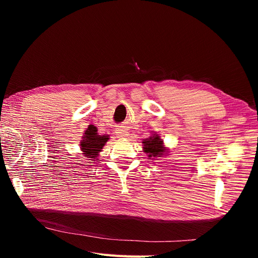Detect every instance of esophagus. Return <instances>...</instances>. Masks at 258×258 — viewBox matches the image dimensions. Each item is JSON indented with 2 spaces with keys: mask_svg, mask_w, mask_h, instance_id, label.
Instances as JSON below:
<instances>
[{
  "mask_svg": "<svg viewBox=\"0 0 258 258\" xmlns=\"http://www.w3.org/2000/svg\"><path fill=\"white\" fill-rule=\"evenodd\" d=\"M116 134L119 138H126L128 136V131L126 129H123V128L120 127V128L116 130Z\"/></svg>",
  "mask_w": 258,
  "mask_h": 258,
  "instance_id": "esophagus-1",
  "label": "esophagus"
}]
</instances>
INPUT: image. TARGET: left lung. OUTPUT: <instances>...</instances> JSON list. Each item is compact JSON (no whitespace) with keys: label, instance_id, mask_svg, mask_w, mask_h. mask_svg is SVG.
Wrapping results in <instances>:
<instances>
[{"label":"left lung","instance_id":"left-lung-1","mask_svg":"<svg viewBox=\"0 0 258 258\" xmlns=\"http://www.w3.org/2000/svg\"><path fill=\"white\" fill-rule=\"evenodd\" d=\"M144 144V152L148 154V157H157V156L162 155L165 148L162 146V141L159 136H153L143 141Z\"/></svg>","mask_w":258,"mask_h":258}]
</instances>
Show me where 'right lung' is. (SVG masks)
<instances>
[{"label": "right lung", "mask_w": 258, "mask_h": 258, "mask_svg": "<svg viewBox=\"0 0 258 258\" xmlns=\"http://www.w3.org/2000/svg\"><path fill=\"white\" fill-rule=\"evenodd\" d=\"M108 136H99L98 130L95 126H89L85 131L83 141L81 142V148L85 155V157L92 158L95 160L99 152H101L104 144L107 142Z\"/></svg>", "instance_id": "right-lung-1"}]
</instances>
